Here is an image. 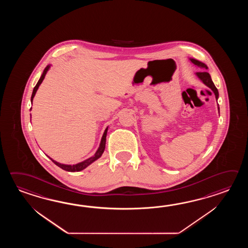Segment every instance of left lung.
<instances>
[{
	"label": "left lung",
	"instance_id": "1",
	"mask_svg": "<svg viewBox=\"0 0 248 248\" xmlns=\"http://www.w3.org/2000/svg\"><path fill=\"white\" fill-rule=\"evenodd\" d=\"M189 60H190V63H193L197 67H200L202 70H204L202 72H197V73H195L196 76L201 79V81L206 85V87H208L209 89H211V90L214 92V94L216 95V101L218 100V98H219V92H218V90L216 89V86L214 84L213 80L211 79L210 74H208V72H206V70L208 69V67L206 66V63H202V62L197 60L195 58H190ZM217 107H218V111L220 112L219 105H217Z\"/></svg>",
	"mask_w": 248,
	"mask_h": 248
}]
</instances>
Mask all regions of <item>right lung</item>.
<instances>
[{
    "instance_id": "obj_1",
    "label": "right lung",
    "mask_w": 248,
    "mask_h": 248,
    "mask_svg": "<svg viewBox=\"0 0 248 248\" xmlns=\"http://www.w3.org/2000/svg\"><path fill=\"white\" fill-rule=\"evenodd\" d=\"M50 66H51V64H47V66L45 67L44 71H43V73H42V75H41V77H40V79L38 80L37 84L35 85V87L33 88L32 96H31V103H32V100H33V97H34V95L36 94V92H37V90L38 89H39V87H40V85L42 84V82L43 81L44 78H45V76H46V74H47V71H48L49 68H50ZM31 110H32V108L30 109V111H31ZM107 131H108V126L106 127V130H105L104 134H103V137L101 138L99 147H98V149L96 150V152H95V154H94L92 157L87 158V159H85V160L81 161V162H79V163L77 164H74V165H67V164L59 163L58 161H56V160H54L53 158H50L49 156H47H47L48 158H50V159L52 160L53 162L56 164L58 167L61 168V169H63V170H65V171H68V172H79V171H81V170H83V169H86L87 167H89L90 164L93 163V162L95 161L96 159H98V158H100L101 156H102V154H103L104 152H105V149H106Z\"/></svg>"
}]
</instances>
